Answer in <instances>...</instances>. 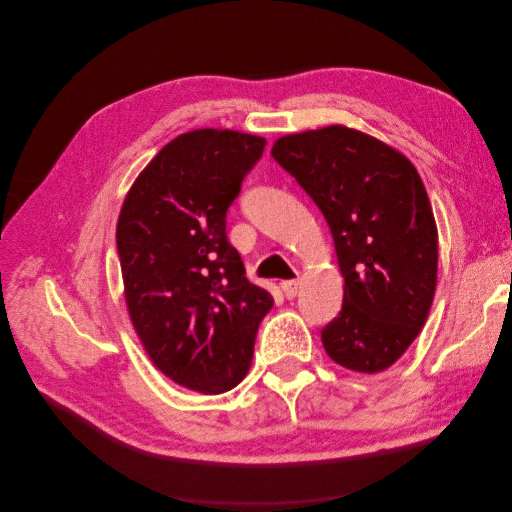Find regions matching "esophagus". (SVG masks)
I'll list each match as a JSON object with an SVG mask.
<instances>
[{
	"label": "esophagus",
	"mask_w": 512,
	"mask_h": 512,
	"mask_svg": "<svg viewBox=\"0 0 512 512\" xmlns=\"http://www.w3.org/2000/svg\"><path fill=\"white\" fill-rule=\"evenodd\" d=\"M280 288H282L286 299H294V297H297L299 288H301V282L299 280H286V282L280 284Z\"/></svg>",
	"instance_id": "esophagus-1"
}]
</instances>
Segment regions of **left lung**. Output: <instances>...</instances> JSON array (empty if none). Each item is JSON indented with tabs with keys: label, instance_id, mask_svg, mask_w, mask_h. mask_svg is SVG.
<instances>
[{
	"label": "left lung",
	"instance_id": "8db88e82",
	"mask_svg": "<svg viewBox=\"0 0 512 512\" xmlns=\"http://www.w3.org/2000/svg\"><path fill=\"white\" fill-rule=\"evenodd\" d=\"M271 156L322 211L346 282L324 350L361 374L391 367L421 333L438 277L436 220L416 168L344 126L277 138Z\"/></svg>",
	"mask_w": 512,
	"mask_h": 512
}]
</instances>
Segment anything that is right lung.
Returning a JSON list of instances; mask_svg holds the SVG:
<instances>
[{"instance_id": "obj_1", "label": "right lung", "mask_w": 512, "mask_h": 512, "mask_svg": "<svg viewBox=\"0 0 512 512\" xmlns=\"http://www.w3.org/2000/svg\"><path fill=\"white\" fill-rule=\"evenodd\" d=\"M267 141L194 130L170 141L128 192L117 252L134 329L162 374L205 395L237 386L273 297L247 282L226 213Z\"/></svg>"}]
</instances>
